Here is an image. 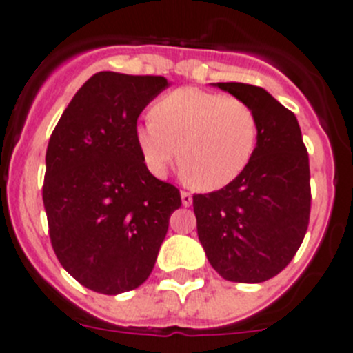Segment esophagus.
Masks as SVG:
<instances>
[{
  "label": "esophagus",
  "instance_id": "34e87169",
  "mask_svg": "<svg viewBox=\"0 0 353 353\" xmlns=\"http://www.w3.org/2000/svg\"><path fill=\"white\" fill-rule=\"evenodd\" d=\"M180 196H182V205L183 206L192 205V196H190V192H185V190H182V192H180Z\"/></svg>",
  "mask_w": 353,
  "mask_h": 353
}]
</instances>
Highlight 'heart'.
<instances>
[{
	"instance_id": "1",
	"label": "heart",
	"mask_w": 353,
	"mask_h": 353,
	"mask_svg": "<svg viewBox=\"0 0 353 353\" xmlns=\"http://www.w3.org/2000/svg\"><path fill=\"white\" fill-rule=\"evenodd\" d=\"M150 117L137 125L134 140L157 179L166 176L180 155V168L194 187L224 189L247 170L257 148V115L240 98L182 87L155 103Z\"/></svg>"
}]
</instances>
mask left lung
<instances>
[{"mask_svg": "<svg viewBox=\"0 0 353 353\" xmlns=\"http://www.w3.org/2000/svg\"><path fill=\"white\" fill-rule=\"evenodd\" d=\"M254 108L259 140L247 170L224 189L194 194L198 236L229 282L276 276L301 247L310 221V161L297 119L263 87L212 83Z\"/></svg>", "mask_w": 353, "mask_h": 353, "instance_id": "obj_1", "label": "left lung"}]
</instances>
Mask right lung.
Instances as JSON below:
<instances>
[{
  "label": "right lung",
  "instance_id": "1",
  "mask_svg": "<svg viewBox=\"0 0 353 353\" xmlns=\"http://www.w3.org/2000/svg\"><path fill=\"white\" fill-rule=\"evenodd\" d=\"M164 77L99 71L61 115L45 155L43 206L61 266L87 289L117 296L150 276L182 206L145 166L134 129Z\"/></svg>",
  "mask_w": 353,
  "mask_h": 353
}]
</instances>
